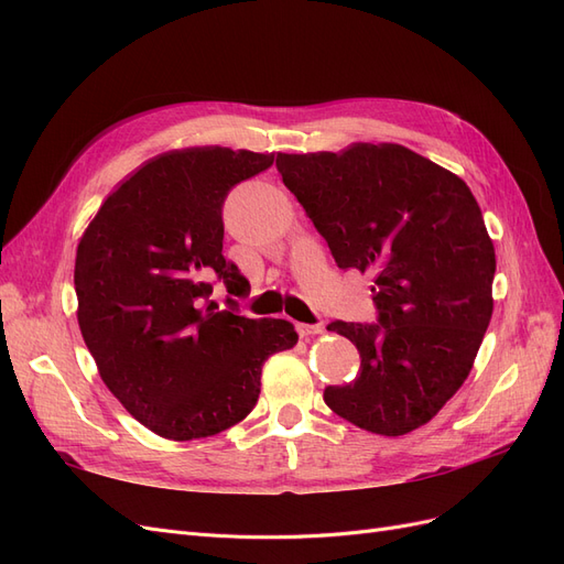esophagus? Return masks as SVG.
Listing matches in <instances>:
<instances>
[{"label": "esophagus", "instance_id": "34e87169", "mask_svg": "<svg viewBox=\"0 0 564 564\" xmlns=\"http://www.w3.org/2000/svg\"><path fill=\"white\" fill-rule=\"evenodd\" d=\"M296 332H299V336H317V334L324 332V327H322V324H305V322H299V324H296Z\"/></svg>", "mask_w": 564, "mask_h": 564}]
</instances>
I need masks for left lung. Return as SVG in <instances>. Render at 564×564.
Returning a JSON list of instances; mask_svg holds the SVG:
<instances>
[{
	"mask_svg": "<svg viewBox=\"0 0 564 564\" xmlns=\"http://www.w3.org/2000/svg\"><path fill=\"white\" fill-rule=\"evenodd\" d=\"M278 172L340 270L373 275L377 322H329L360 373L324 402L377 435L429 423L464 386L491 319L497 259L470 187L395 143L284 155Z\"/></svg>",
	"mask_w": 564,
	"mask_h": 564,
	"instance_id": "1",
	"label": "left lung"
}]
</instances>
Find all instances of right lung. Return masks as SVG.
<instances>
[{
  "label": "right lung",
  "mask_w": 564,
  "mask_h": 564,
  "mask_svg": "<svg viewBox=\"0 0 564 564\" xmlns=\"http://www.w3.org/2000/svg\"><path fill=\"white\" fill-rule=\"evenodd\" d=\"M272 155L191 148L145 162L104 202L75 261L77 319L100 379L127 412L166 440L240 423L261 367L294 348L286 319L240 315L247 278L224 256V202ZM231 294L227 308L213 286Z\"/></svg>",
  "instance_id": "obj_1"
}]
</instances>
